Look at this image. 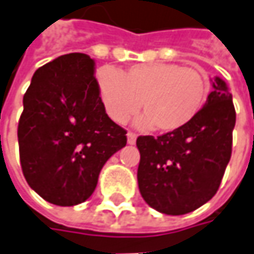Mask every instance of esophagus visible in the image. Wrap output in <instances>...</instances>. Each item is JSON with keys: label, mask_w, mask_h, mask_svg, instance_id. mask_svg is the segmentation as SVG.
Returning a JSON list of instances; mask_svg holds the SVG:
<instances>
[{"label": "esophagus", "mask_w": 254, "mask_h": 254, "mask_svg": "<svg viewBox=\"0 0 254 254\" xmlns=\"http://www.w3.org/2000/svg\"><path fill=\"white\" fill-rule=\"evenodd\" d=\"M127 143L135 144L136 137H137V136H136V133H133V132H127Z\"/></svg>", "instance_id": "1"}]
</instances>
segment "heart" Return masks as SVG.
<instances>
[{"label": "heart", "mask_w": 254, "mask_h": 254, "mask_svg": "<svg viewBox=\"0 0 254 254\" xmlns=\"http://www.w3.org/2000/svg\"><path fill=\"white\" fill-rule=\"evenodd\" d=\"M100 100L107 115L125 124L136 111L142 114L136 125L157 127L170 133L191 124L201 112L209 92L206 75L192 67L176 63H140L119 73L102 67L97 73Z\"/></svg>", "instance_id": "heart-1"}]
</instances>
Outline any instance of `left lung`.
<instances>
[{
	"label": "left lung",
	"instance_id": "8db88e82",
	"mask_svg": "<svg viewBox=\"0 0 254 254\" xmlns=\"http://www.w3.org/2000/svg\"><path fill=\"white\" fill-rule=\"evenodd\" d=\"M198 117L162 136H139L137 184L146 204L167 215L195 211L214 197L231 160L236 112L232 94L215 77Z\"/></svg>",
	"mask_w": 254,
	"mask_h": 254
}]
</instances>
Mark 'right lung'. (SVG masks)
<instances>
[{"mask_svg": "<svg viewBox=\"0 0 254 254\" xmlns=\"http://www.w3.org/2000/svg\"><path fill=\"white\" fill-rule=\"evenodd\" d=\"M18 143L23 176L43 199L71 206L91 197L104 164L127 144V130L101 104L90 56L64 55L35 71Z\"/></svg>", "mask_w": 254, "mask_h": 254, "instance_id": "1", "label": "right lung"}]
</instances>
